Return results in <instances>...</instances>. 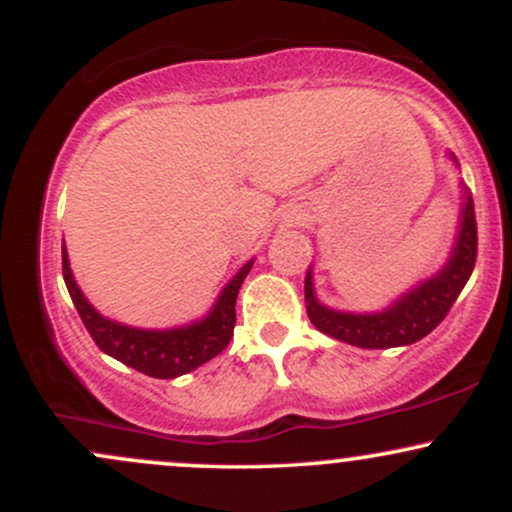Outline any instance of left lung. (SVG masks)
I'll use <instances>...</instances> for the list:
<instances>
[{
    "instance_id": "obj_1",
    "label": "left lung",
    "mask_w": 512,
    "mask_h": 512,
    "mask_svg": "<svg viewBox=\"0 0 512 512\" xmlns=\"http://www.w3.org/2000/svg\"><path fill=\"white\" fill-rule=\"evenodd\" d=\"M455 158V156H452ZM477 262V216H474V199L464 192L460 231H457L455 248L448 264L433 279L424 281L416 289L404 293L397 303L383 313L354 315L339 313L327 308L315 298L313 274H305V308L310 322L320 332L361 349H392L407 346L424 339L443 322L457 301L467 279L472 276Z\"/></svg>"
}]
</instances>
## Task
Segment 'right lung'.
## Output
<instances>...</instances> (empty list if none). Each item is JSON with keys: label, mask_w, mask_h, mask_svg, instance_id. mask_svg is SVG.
Here are the masks:
<instances>
[{"label": "right lung", "mask_w": 512, "mask_h": 512, "mask_svg": "<svg viewBox=\"0 0 512 512\" xmlns=\"http://www.w3.org/2000/svg\"><path fill=\"white\" fill-rule=\"evenodd\" d=\"M252 262L245 264L240 272L228 281L221 291L214 310L195 325L180 327V330H137V327L120 325L96 313L84 293L76 286L72 269H69L67 250L62 245V274L69 296L79 310L81 322L91 334L103 354L117 358L125 366L149 375V378H178L211 361L226 349L236 327V298Z\"/></svg>", "instance_id": "right-lung-1"}]
</instances>
